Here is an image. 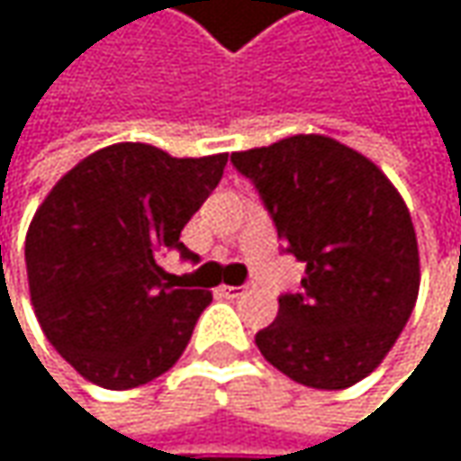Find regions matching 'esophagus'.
<instances>
[{
	"mask_svg": "<svg viewBox=\"0 0 461 461\" xmlns=\"http://www.w3.org/2000/svg\"><path fill=\"white\" fill-rule=\"evenodd\" d=\"M221 294H224L227 299H237V296L245 294V285H221Z\"/></svg>",
	"mask_w": 461,
	"mask_h": 461,
	"instance_id": "1",
	"label": "esophagus"
}]
</instances>
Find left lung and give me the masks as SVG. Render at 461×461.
<instances>
[{
    "mask_svg": "<svg viewBox=\"0 0 461 461\" xmlns=\"http://www.w3.org/2000/svg\"><path fill=\"white\" fill-rule=\"evenodd\" d=\"M285 250L307 264L299 294L280 296L261 355L288 379L344 390L366 379L406 328L419 294L411 213L390 178L328 136H291L234 151Z\"/></svg>",
    "mask_w": 461,
    "mask_h": 461,
    "instance_id": "obj_1",
    "label": "left lung"
}]
</instances>
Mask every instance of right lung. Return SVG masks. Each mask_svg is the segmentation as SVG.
Returning <instances> with one entry per match:
<instances>
[{"label":"right lung","mask_w":461,"mask_h":461,"mask_svg":"<svg viewBox=\"0 0 461 461\" xmlns=\"http://www.w3.org/2000/svg\"><path fill=\"white\" fill-rule=\"evenodd\" d=\"M227 154L170 157L149 143H112L74 165L26 234L37 321L87 382L131 390L184 355L211 291L176 288L159 267L224 176Z\"/></svg>","instance_id":"add662e5"}]
</instances>
